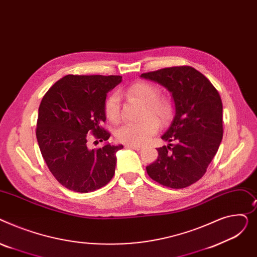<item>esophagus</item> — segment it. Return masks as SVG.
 Returning <instances> with one entry per match:
<instances>
[{
	"label": "esophagus",
	"instance_id": "1",
	"mask_svg": "<svg viewBox=\"0 0 257 257\" xmlns=\"http://www.w3.org/2000/svg\"><path fill=\"white\" fill-rule=\"evenodd\" d=\"M125 148H131V149H135V150H140V149H142V146H137V145H127V144H125Z\"/></svg>",
	"mask_w": 257,
	"mask_h": 257
}]
</instances>
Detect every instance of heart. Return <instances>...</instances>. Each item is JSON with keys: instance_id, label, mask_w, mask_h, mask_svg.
I'll return each instance as SVG.
<instances>
[{"instance_id": "1", "label": "heart", "mask_w": 257, "mask_h": 257, "mask_svg": "<svg viewBox=\"0 0 257 257\" xmlns=\"http://www.w3.org/2000/svg\"><path fill=\"white\" fill-rule=\"evenodd\" d=\"M127 93L145 103L144 115L153 114L162 122L167 121L171 117V103L166 98L159 97V89L155 85L144 81L136 82L128 87ZM104 113L112 122H117L119 120L120 105L116 93L112 94L105 101ZM150 115L145 116L139 121L126 122L118 127L115 133L117 140L127 145L137 146L148 142L159 128L158 120Z\"/></svg>"}]
</instances>
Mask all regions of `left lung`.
Segmentation results:
<instances>
[{"label": "left lung", "instance_id": "8db88e82", "mask_svg": "<svg viewBox=\"0 0 257 257\" xmlns=\"http://www.w3.org/2000/svg\"><path fill=\"white\" fill-rule=\"evenodd\" d=\"M172 94L175 114L162 136L169 144L158 148V159L146 167L157 183L183 189L199 180L216 156L223 137V105L217 89L191 66L142 73ZM175 142V145H171Z\"/></svg>", "mask_w": 257, "mask_h": 257}]
</instances>
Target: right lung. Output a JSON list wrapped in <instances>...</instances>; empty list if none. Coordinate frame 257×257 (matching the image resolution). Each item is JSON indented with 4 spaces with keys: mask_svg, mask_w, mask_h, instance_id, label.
I'll list each match as a JSON object with an SVG mask.
<instances>
[{
    "mask_svg": "<svg viewBox=\"0 0 257 257\" xmlns=\"http://www.w3.org/2000/svg\"><path fill=\"white\" fill-rule=\"evenodd\" d=\"M120 75L68 74L56 82L43 96L36 138L52 174L63 187L79 193L107 185L115 173L116 153L122 145L105 143L91 149L92 134L100 142L111 134L101 127L105 121L107 94L121 83Z\"/></svg>",
    "mask_w": 257,
    "mask_h": 257,
    "instance_id": "add662e5",
    "label": "right lung"
}]
</instances>
